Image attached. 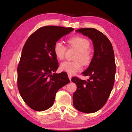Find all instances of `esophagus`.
Segmentation results:
<instances>
[{"label": "esophagus", "mask_w": 132, "mask_h": 132, "mask_svg": "<svg viewBox=\"0 0 132 132\" xmlns=\"http://www.w3.org/2000/svg\"><path fill=\"white\" fill-rule=\"evenodd\" d=\"M68 77H69V79H70V80L71 81V78H72V76H71V74H68Z\"/></svg>", "instance_id": "esophagus-1"}]
</instances>
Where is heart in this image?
Returning <instances> with one entry per match:
<instances>
[{"mask_svg": "<svg viewBox=\"0 0 132 132\" xmlns=\"http://www.w3.org/2000/svg\"><path fill=\"white\" fill-rule=\"evenodd\" d=\"M70 46L74 47L78 53L75 56L77 60L70 61H66L62 62L60 68L62 70L68 72L69 74H73L79 71L82 68V63L87 66L91 63L92 55L88 49L90 47V43L85 38L81 37H74L68 40ZM54 53L58 60H62L66 51V47L61 41H57L54 45ZM81 61H80V60Z\"/></svg>", "mask_w": 132, "mask_h": 132, "instance_id": "heart-1", "label": "heart"}]
</instances>
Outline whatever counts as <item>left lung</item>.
I'll use <instances>...</instances> for the list:
<instances>
[{"label":"left lung","instance_id":"obj_1","mask_svg":"<svg viewBox=\"0 0 132 132\" xmlns=\"http://www.w3.org/2000/svg\"><path fill=\"white\" fill-rule=\"evenodd\" d=\"M91 39L94 53L88 68L82 72L87 80L71 78L76 84L73 105L77 110L87 113L97 112L105 104L112 90L116 64L112 45L103 33L95 28H84L75 30Z\"/></svg>","mask_w":132,"mask_h":132}]
</instances>
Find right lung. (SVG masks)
<instances>
[{
  "label": "right lung",
  "mask_w": 132,
  "mask_h": 132,
  "mask_svg": "<svg viewBox=\"0 0 132 132\" xmlns=\"http://www.w3.org/2000/svg\"><path fill=\"white\" fill-rule=\"evenodd\" d=\"M72 28L45 26L28 38L18 68V87L21 97L30 108L43 111L53 105L58 89L70 82L66 72L52 74L58 63L54 45Z\"/></svg>",
  "instance_id": "add662e5"
}]
</instances>
